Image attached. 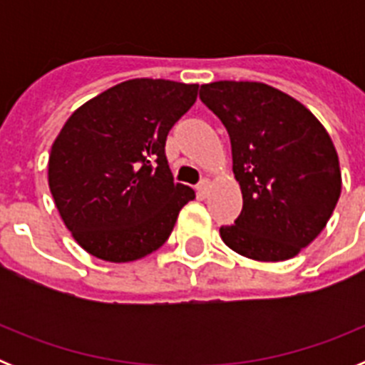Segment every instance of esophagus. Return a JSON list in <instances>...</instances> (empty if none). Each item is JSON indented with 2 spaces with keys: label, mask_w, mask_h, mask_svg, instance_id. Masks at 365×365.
I'll return each mask as SVG.
<instances>
[{
  "label": "esophagus",
  "mask_w": 365,
  "mask_h": 365,
  "mask_svg": "<svg viewBox=\"0 0 365 365\" xmlns=\"http://www.w3.org/2000/svg\"><path fill=\"white\" fill-rule=\"evenodd\" d=\"M208 190H210V180L202 179L201 182H199V186H197V195H199V197L205 199L206 195H208Z\"/></svg>",
  "instance_id": "esophagus-1"
}]
</instances>
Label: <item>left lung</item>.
I'll list each match as a JSON object with an SVG mask.
<instances>
[{"label":"left lung","instance_id":"left-lung-1","mask_svg":"<svg viewBox=\"0 0 365 365\" xmlns=\"http://www.w3.org/2000/svg\"><path fill=\"white\" fill-rule=\"evenodd\" d=\"M202 104L230 135L243 210L221 227L228 248L248 259L285 261L320 235L341 192L336 148L302 102L261 82L202 83Z\"/></svg>","mask_w":365,"mask_h":365}]
</instances>
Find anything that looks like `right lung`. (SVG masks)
Wrapping results in <instances>:
<instances>
[{
  "label": "right lung",
  "mask_w": 365,
  "mask_h": 365,
  "mask_svg": "<svg viewBox=\"0 0 365 365\" xmlns=\"http://www.w3.org/2000/svg\"><path fill=\"white\" fill-rule=\"evenodd\" d=\"M199 83L125 80L93 96L54 138L47 179L54 205L87 254L128 263L163 247L195 199L173 182L164 144Z\"/></svg>",
  "instance_id": "obj_1"
}]
</instances>
